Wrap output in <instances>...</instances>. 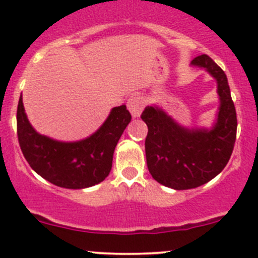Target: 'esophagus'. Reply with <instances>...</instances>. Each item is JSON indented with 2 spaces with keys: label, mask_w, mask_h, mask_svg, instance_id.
Here are the masks:
<instances>
[{
  "label": "esophagus",
  "mask_w": 258,
  "mask_h": 258,
  "mask_svg": "<svg viewBox=\"0 0 258 258\" xmlns=\"http://www.w3.org/2000/svg\"><path fill=\"white\" fill-rule=\"evenodd\" d=\"M145 105H146L145 98L141 97V96H139V95L131 96V97L127 100V108H128V111L131 112L134 118L140 117L142 110L145 108Z\"/></svg>",
  "instance_id": "esophagus-1"
}]
</instances>
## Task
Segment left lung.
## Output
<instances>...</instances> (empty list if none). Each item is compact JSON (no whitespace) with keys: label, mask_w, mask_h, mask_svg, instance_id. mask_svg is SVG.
<instances>
[{"label":"left lung","mask_w":258,"mask_h":258,"mask_svg":"<svg viewBox=\"0 0 258 258\" xmlns=\"http://www.w3.org/2000/svg\"><path fill=\"white\" fill-rule=\"evenodd\" d=\"M217 83L218 108L210 127H187L162 107L151 105L141 114L148 127L146 161L151 176L173 189L196 188L215 178L232 155L237 117L225 72L207 54L192 59Z\"/></svg>","instance_id":"obj_1"}]
</instances>
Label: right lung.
Wrapping results in <instances>:
<instances>
[{
	"instance_id": "add662e5",
	"label": "right lung",
	"mask_w": 258,
	"mask_h": 258,
	"mask_svg": "<svg viewBox=\"0 0 258 258\" xmlns=\"http://www.w3.org/2000/svg\"><path fill=\"white\" fill-rule=\"evenodd\" d=\"M131 114L126 106L113 107L102 124L86 139L59 141L41 135L28 121L20 96L17 136L23 156L36 173L58 187L82 189L110 175L113 152Z\"/></svg>"
}]
</instances>
